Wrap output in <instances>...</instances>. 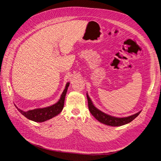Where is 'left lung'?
I'll return each mask as SVG.
<instances>
[{"mask_svg":"<svg viewBox=\"0 0 161 161\" xmlns=\"http://www.w3.org/2000/svg\"><path fill=\"white\" fill-rule=\"evenodd\" d=\"M86 97H87V100H88L89 109L91 113L92 114V115L100 123H102L107 125H109L112 126H119L126 125L127 123H130L131 121H132L136 118H137L141 112L140 111L134 115L126 117V118H115V117L111 116L103 112H101V110L96 108L94 106L91 99H90L89 96L87 94H86Z\"/></svg>","mask_w":161,"mask_h":161,"instance_id":"1","label":"left lung"}]
</instances>
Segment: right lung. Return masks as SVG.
<instances>
[{
	"label": "right lung",
	"mask_w": 161,
	"mask_h": 161,
	"mask_svg": "<svg viewBox=\"0 0 161 161\" xmlns=\"http://www.w3.org/2000/svg\"><path fill=\"white\" fill-rule=\"evenodd\" d=\"M69 83H67L65 88L62 92L60 99H59L56 103L48 107L42 108H36L34 110H28L27 112H24L19 108H18L16 105L15 107L18 109V110L24 115L26 118L28 119L35 121V122H44L48 119H50L58 114H59L62 110H63L64 105V101L65 97L66 96V93L67 92L68 87L69 86Z\"/></svg>",
	"instance_id": "obj_1"
}]
</instances>
